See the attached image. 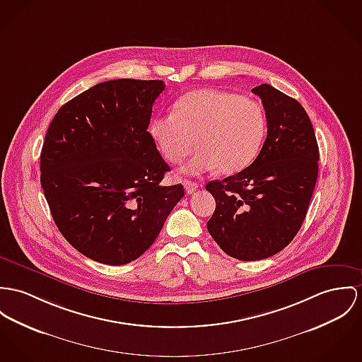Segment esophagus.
<instances>
[{
    "label": "esophagus",
    "mask_w": 362,
    "mask_h": 362,
    "mask_svg": "<svg viewBox=\"0 0 362 362\" xmlns=\"http://www.w3.org/2000/svg\"><path fill=\"white\" fill-rule=\"evenodd\" d=\"M183 185H185V189H186V192H187L189 194H193L194 192L198 190V187H199V185H198L197 182H192V180H185Z\"/></svg>",
    "instance_id": "1"
}]
</instances>
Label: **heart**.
I'll return each instance as SVG.
<instances>
[{
	"label": "heart",
	"mask_w": 362,
	"mask_h": 362,
	"mask_svg": "<svg viewBox=\"0 0 362 362\" xmlns=\"http://www.w3.org/2000/svg\"><path fill=\"white\" fill-rule=\"evenodd\" d=\"M158 151L170 164H180L193 150L194 157L183 167L189 175L218 168L233 175L250 165L267 134L263 106L245 96L218 89L193 90L173 105V114L154 118L148 128Z\"/></svg>",
	"instance_id": "b5f03b06"
}]
</instances>
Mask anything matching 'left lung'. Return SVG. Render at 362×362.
<instances>
[{
  "instance_id": "1",
  "label": "left lung",
  "mask_w": 362,
  "mask_h": 362,
  "mask_svg": "<svg viewBox=\"0 0 362 362\" xmlns=\"http://www.w3.org/2000/svg\"><path fill=\"white\" fill-rule=\"evenodd\" d=\"M267 117V138L250 167L205 189L216 208L206 228L227 255L250 262L284 250L306 218L320 151L302 105L269 83L252 89Z\"/></svg>"
}]
</instances>
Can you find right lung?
Wrapping results in <instances>:
<instances>
[{"label": "right lung", "mask_w": 362, "mask_h": 362, "mask_svg": "<svg viewBox=\"0 0 362 362\" xmlns=\"http://www.w3.org/2000/svg\"><path fill=\"white\" fill-rule=\"evenodd\" d=\"M160 80L96 83L56 112L41 150V186L63 237L121 266L151 247L185 195L163 186L167 163L147 132Z\"/></svg>", "instance_id": "obj_1"}]
</instances>
